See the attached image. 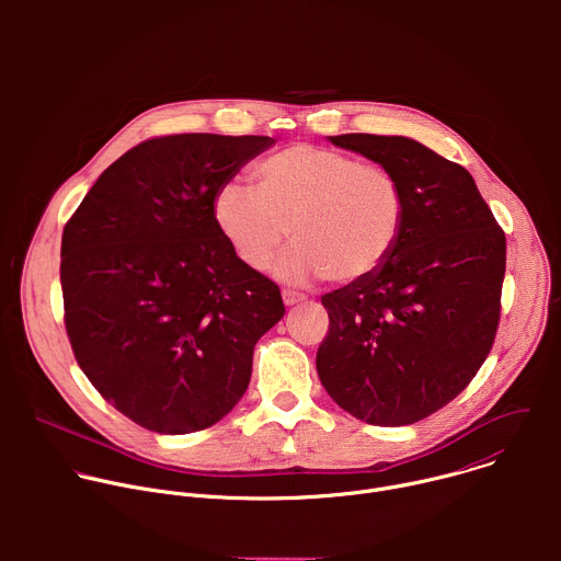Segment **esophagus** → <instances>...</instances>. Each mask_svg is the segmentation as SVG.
Listing matches in <instances>:
<instances>
[{
	"mask_svg": "<svg viewBox=\"0 0 561 561\" xmlns=\"http://www.w3.org/2000/svg\"><path fill=\"white\" fill-rule=\"evenodd\" d=\"M282 299H284L286 306H295V304L304 301L306 297L301 293H295V290H282Z\"/></svg>",
	"mask_w": 561,
	"mask_h": 561,
	"instance_id": "1",
	"label": "esophagus"
}]
</instances>
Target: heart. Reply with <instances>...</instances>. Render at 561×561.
I'll return each instance as SVG.
<instances>
[{
  "label": "heart",
  "mask_w": 561,
  "mask_h": 561,
  "mask_svg": "<svg viewBox=\"0 0 561 561\" xmlns=\"http://www.w3.org/2000/svg\"><path fill=\"white\" fill-rule=\"evenodd\" d=\"M255 187L221 184L213 219L249 268L266 271L290 228L295 244L275 273L290 284L329 277L357 284L377 273L404 230L407 199L377 164L312 144H293L253 169Z\"/></svg>",
  "instance_id": "obj_1"
}]
</instances>
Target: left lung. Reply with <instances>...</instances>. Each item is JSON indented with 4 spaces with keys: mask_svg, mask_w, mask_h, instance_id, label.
<instances>
[{
    "mask_svg": "<svg viewBox=\"0 0 561 561\" xmlns=\"http://www.w3.org/2000/svg\"><path fill=\"white\" fill-rule=\"evenodd\" d=\"M329 141L388 169L407 219L377 273L322 297L331 329L317 375L353 417L415 424L455 399L493 348L506 237L472 175L424 144L368 133Z\"/></svg>",
    "mask_w": 561,
    "mask_h": 561,
    "instance_id": "obj_1",
    "label": "left lung"
}]
</instances>
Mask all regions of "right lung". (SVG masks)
Returning a JSON list of instances; mask_svg holds the SVG:
<instances>
[{
    "mask_svg": "<svg viewBox=\"0 0 561 561\" xmlns=\"http://www.w3.org/2000/svg\"><path fill=\"white\" fill-rule=\"evenodd\" d=\"M275 139L186 133L141 141L64 226V322L75 359L135 424L186 435L249 388L257 340L284 317L275 282L239 260L213 197Z\"/></svg>",
    "mask_w": 561,
    "mask_h": 561,
    "instance_id": "add662e5",
    "label": "right lung"
}]
</instances>
